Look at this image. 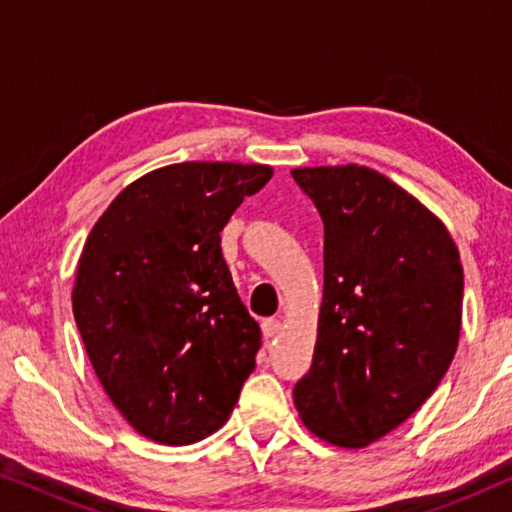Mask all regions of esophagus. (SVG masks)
<instances>
[{"instance_id":"34e87169","label":"esophagus","mask_w":512,"mask_h":512,"mask_svg":"<svg viewBox=\"0 0 512 512\" xmlns=\"http://www.w3.org/2000/svg\"><path fill=\"white\" fill-rule=\"evenodd\" d=\"M261 328H263L265 338H272V335H277L279 328H282V321H279L277 317H268V319H263Z\"/></svg>"}]
</instances>
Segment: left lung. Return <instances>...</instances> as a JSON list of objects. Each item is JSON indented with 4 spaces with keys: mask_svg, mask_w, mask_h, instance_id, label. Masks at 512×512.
I'll list each match as a JSON object with an SVG mask.
<instances>
[{
    "mask_svg": "<svg viewBox=\"0 0 512 512\" xmlns=\"http://www.w3.org/2000/svg\"><path fill=\"white\" fill-rule=\"evenodd\" d=\"M324 221V300L293 401L312 433L366 447L419 410L459 345L464 270L447 228L384 174L298 167Z\"/></svg>",
    "mask_w": 512,
    "mask_h": 512,
    "instance_id": "8db88e82",
    "label": "left lung"
}]
</instances>
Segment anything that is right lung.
Wrapping results in <instances>:
<instances>
[{
  "label": "right lung",
  "mask_w": 512,
  "mask_h": 512,
  "mask_svg": "<svg viewBox=\"0 0 512 512\" xmlns=\"http://www.w3.org/2000/svg\"><path fill=\"white\" fill-rule=\"evenodd\" d=\"M268 165L179 163L116 195L90 230L74 319L111 403L142 436L188 445L233 412L261 328L223 261L221 230Z\"/></svg>",
  "instance_id": "right-lung-1"
}]
</instances>
